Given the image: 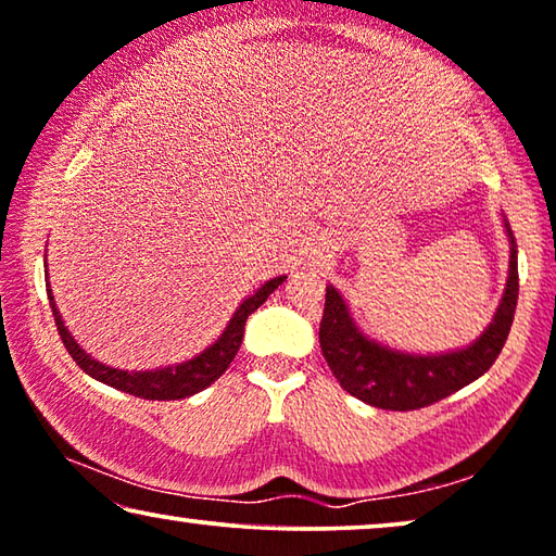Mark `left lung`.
<instances>
[{"label": "left lung", "instance_id": "8db88e82", "mask_svg": "<svg viewBox=\"0 0 556 556\" xmlns=\"http://www.w3.org/2000/svg\"><path fill=\"white\" fill-rule=\"evenodd\" d=\"M504 226L511 244L509 279L491 325L466 348L445 353H408L388 345L367 334L350 312L340 289L327 285L319 348L332 375L350 395L382 410H418L456 393L494 365L509 338L519 300L516 241L511 226L506 222Z\"/></svg>", "mask_w": 556, "mask_h": 556}]
</instances>
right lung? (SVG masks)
<instances>
[{
    "instance_id": "right-lung-1",
    "label": "right lung",
    "mask_w": 556,
    "mask_h": 556,
    "mask_svg": "<svg viewBox=\"0 0 556 556\" xmlns=\"http://www.w3.org/2000/svg\"><path fill=\"white\" fill-rule=\"evenodd\" d=\"M285 279L287 277H275L264 281L252 296H247V300L233 309V315L229 323H226L224 330L218 332L206 348H201L199 353H193L184 359H176V363L153 365V367H121L90 355L88 350L73 338V332L67 330V325L62 323V315L58 304H54V296L50 289V279H47L45 285H47V296H50L52 317H54V325H58L62 345L67 348V353L73 355L75 363L80 365L90 378L105 382V386H111L115 390H123V393L146 397V401H178V397H189L193 393H199V390L208 388L211 382L222 378L226 367L231 365L233 355L239 353L241 340H244L247 317L252 315L256 307H262V304L267 302V296L275 292Z\"/></svg>"
}]
</instances>
